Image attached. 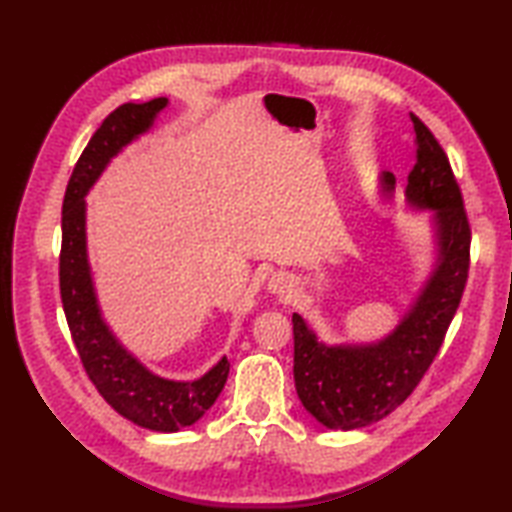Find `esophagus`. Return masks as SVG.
Wrapping results in <instances>:
<instances>
[{"mask_svg":"<svg viewBox=\"0 0 512 512\" xmlns=\"http://www.w3.org/2000/svg\"><path fill=\"white\" fill-rule=\"evenodd\" d=\"M268 292L277 297H290L292 295V279L286 273H275L268 279Z\"/></svg>","mask_w":512,"mask_h":512,"instance_id":"1","label":"esophagus"}]
</instances>
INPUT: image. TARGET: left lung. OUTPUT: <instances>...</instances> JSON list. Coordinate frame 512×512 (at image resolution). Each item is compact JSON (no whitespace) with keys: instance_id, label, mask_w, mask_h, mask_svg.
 I'll list each match as a JSON object with an SVG mask.
<instances>
[{"instance_id":"left-lung-1","label":"left lung","mask_w":512,"mask_h":512,"mask_svg":"<svg viewBox=\"0 0 512 512\" xmlns=\"http://www.w3.org/2000/svg\"><path fill=\"white\" fill-rule=\"evenodd\" d=\"M416 165L405 202L431 211L436 262L396 328L372 343H323L301 314H292L295 387L301 405L325 429L352 431L383 420L400 407L436 358L469 277L471 228L449 158L418 116ZM396 178L385 171L380 193L394 200Z\"/></svg>"}]
</instances>
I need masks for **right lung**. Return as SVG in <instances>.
Instances as JSON below:
<instances>
[{"label": "right lung", "instance_id": "add662e5", "mask_svg": "<svg viewBox=\"0 0 512 512\" xmlns=\"http://www.w3.org/2000/svg\"><path fill=\"white\" fill-rule=\"evenodd\" d=\"M169 99L125 103L105 118L76 162L63 198L59 286L63 312L81 363L99 394L123 418L149 431L176 433L198 422L224 389L228 358L193 380H173L151 372L107 325L88 257L85 195L121 151L154 127Z\"/></svg>", "mask_w": 512, "mask_h": 512}]
</instances>
